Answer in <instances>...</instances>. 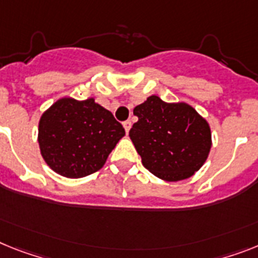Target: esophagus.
I'll use <instances>...</instances> for the list:
<instances>
[{"mask_svg": "<svg viewBox=\"0 0 258 258\" xmlns=\"http://www.w3.org/2000/svg\"><path fill=\"white\" fill-rule=\"evenodd\" d=\"M123 127H124L125 133L128 134L130 128H131V120H125V122H123Z\"/></svg>", "mask_w": 258, "mask_h": 258, "instance_id": "1", "label": "esophagus"}]
</instances>
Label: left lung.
Here are the masks:
<instances>
[{
  "mask_svg": "<svg viewBox=\"0 0 258 258\" xmlns=\"http://www.w3.org/2000/svg\"><path fill=\"white\" fill-rule=\"evenodd\" d=\"M139 120L130 138L149 172L165 181L191 177L211 148L209 123L187 103H166L157 96L134 109Z\"/></svg>",
  "mask_w": 258,
  "mask_h": 258,
  "instance_id": "left-lung-1",
  "label": "left lung"
}]
</instances>
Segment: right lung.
Listing matches in <instances>:
<instances>
[{
	"instance_id": "right-lung-1",
	"label": "right lung",
	"mask_w": 258,
	"mask_h": 258,
	"mask_svg": "<svg viewBox=\"0 0 258 258\" xmlns=\"http://www.w3.org/2000/svg\"><path fill=\"white\" fill-rule=\"evenodd\" d=\"M124 134L123 125L94 98H61L40 118L38 142L52 170L81 178L102 168Z\"/></svg>"
}]
</instances>
